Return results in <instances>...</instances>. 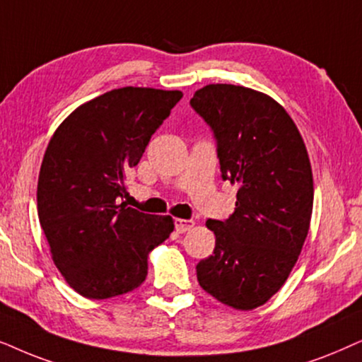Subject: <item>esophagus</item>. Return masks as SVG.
<instances>
[{
  "label": "esophagus",
  "mask_w": 362,
  "mask_h": 362,
  "mask_svg": "<svg viewBox=\"0 0 362 362\" xmlns=\"http://www.w3.org/2000/svg\"><path fill=\"white\" fill-rule=\"evenodd\" d=\"M194 225H195L194 220H182V218L175 220V230L178 233H185V231L194 228Z\"/></svg>",
  "instance_id": "34e87169"
}]
</instances>
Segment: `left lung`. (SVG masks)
<instances>
[{
    "instance_id": "obj_1",
    "label": "left lung",
    "mask_w": 362,
    "mask_h": 362,
    "mask_svg": "<svg viewBox=\"0 0 362 362\" xmlns=\"http://www.w3.org/2000/svg\"><path fill=\"white\" fill-rule=\"evenodd\" d=\"M190 104L214 129L221 177L238 187L233 215L206 221L215 250L197 264V279L221 305L255 310L285 285L310 231V156L290 114L268 94L209 84Z\"/></svg>"
}]
</instances>
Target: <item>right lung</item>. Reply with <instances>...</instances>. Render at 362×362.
Masks as SVG:
<instances>
[{
    "mask_svg": "<svg viewBox=\"0 0 362 362\" xmlns=\"http://www.w3.org/2000/svg\"><path fill=\"white\" fill-rule=\"evenodd\" d=\"M180 90L112 89L72 110L47 144L37 178V215L66 283L89 300L134 291L148 253L173 231L170 215L127 206L125 175Z\"/></svg>",
    "mask_w": 362,
    "mask_h": 362,
    "instance_id": "right-lung-1",
    "label": "right lung"
}]
</instances>
